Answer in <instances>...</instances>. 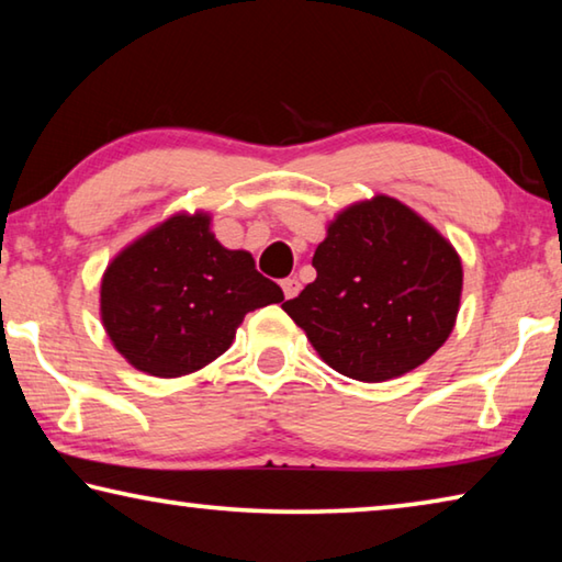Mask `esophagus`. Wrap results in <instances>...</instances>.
Here are the masks:
<instances>
[{"instance_id": "esophagus-1", "label": "esophagus", "mask_w": 562, "mask_h": 562, "mask_svg": "<svg viewBox=\"0 0 562 562\" xmlns=\"http://www.w3.org/2000/svg\"><path fill=\"white\" fill-rule=\"evenodd\" d=\"M280 284H282L284 297H288V300L297 297V292H300V280H297V278H284Z\"/></svg>"}]
</instances>
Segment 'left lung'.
<instances>
[{
	"mask_svg": "<svg viewBox=\"0 0 562 562\" xmlns=\"http://www.w3.org/2000/svg\"><path fill=\"white\" fill-rule=\"evenodd\" d=\"M312 268L315 282L282 310L335 372L386 382L424 364L449 339L461 260L439 231L394 198L341 211Z\"/></svg>",
	"mask_w": 562,
	"mask_h": 562,
	"instance_id": "8db88e82",
	"label": "left lung"
}]
</instances>
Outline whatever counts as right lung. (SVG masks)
Segmentation results:
<instances>
[{
	"label": "right lung",
	"mask_w": 562,
	"mask_h": 562,
	"mask_svg": "<svg viewBox=\"0 0 562 562\" xmlns=\"http://www.w3.org/2000/svg\"><path fill=\"white\" fill-rule=\"evenodd\" d=\"M245 250H227L205 213L173 215L121 250L101 280V322L133 367L183 376L233 345L247 312L282 302Z\"/></svg>",
	"instance_id": "add662e5"
}]
</instances>
